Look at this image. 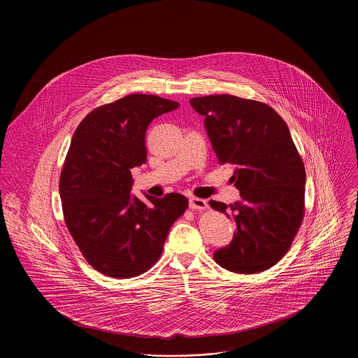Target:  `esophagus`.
<instances>
[{"label":"esophagus","instance_id":"esophagus-1","mask_svg":"<svg viewBox=\"0 0 358 358\" xmlns=\"http://www.w3.org/2000/svg\"><path fill=\"white\" fill-rule=\"evenodd\" d=\"M189 206L192 208V209H205L208 204H206V201L203 200V199H197V197H190L189 199Z\"/></svg>","mask_w":358,"mask_h":358}]
</instances>
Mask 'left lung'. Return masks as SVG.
Here are the masks:
<instances>
[{
    "label": "left lung",
    "instance_id": "8db88e82",
    "mask_svg": "<svg viewBox=\"0 0 358 358\" xmlns=\"http://www.w3.org/2000/svg\"><path fill=\"white\" fill-rule=\"evenodd\" d=\"M220 164L236 166L231 179L241 200L209 205L234 220L231 243L213 257L226 270L254 274L289 250L305 213L306 171L285 121L262 102L233 95L190 99Z\"/></svg>",
    "mask_w": 358,
    "mask_h": 358
}]
</instances>
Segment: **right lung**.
I'll use <instances>...</instances> for the list:
<instances>
[{"mask_svg": "<svg viewBox=\"0 0 358 358\" xmlns=\"http://www.w3.org/2000/svg\"><path fill=\"white\" fill-rule=\"evenodd\" d=\"M179 103L155 95H128L92 110L77 127L60 173L66 226L87 262L114 278L146 273L162 252L187 199L131 196V169L148 161L146 131Z\"/></svg>", "mask_w": 358, "mask_h": 358, "instance_id": "right-lung-1", "label": "right lung"}]
</instances>
